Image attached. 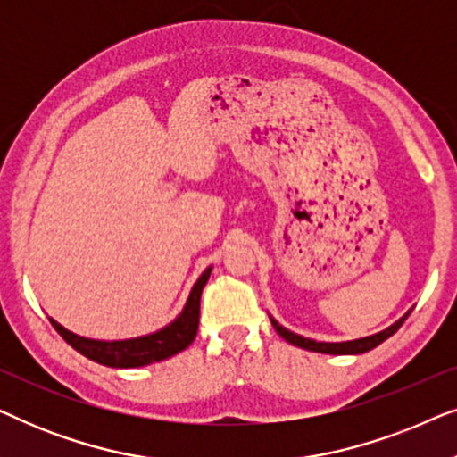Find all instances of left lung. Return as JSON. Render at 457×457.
I'll use <instances>...</instances> for the list:
<instances>
[{"label":"left lung","instance_id":"obj_1","mask_svg":"<svg viewBox=\"0 0 457 457\" xmlns=\"http://www.w3.org/2000/svg\"><path fill=\"white\" fill-rule=\"evenodd\" d=\"M410 312H411V310H410ZM410 312H408V314H403L402 318H399V320H397L395 324H391L389 328L380 330V333H377V335L361 337V339L343 341V343H324V341L305 339V337L295 335V333H291V330H287L285 327H280V324H278L277 320H274V318H270V320H272L274 330H277V333H278L280 337H283L285 341H289L291 345H297V347H302V349H308V352H318V353H333V355H349V353H353V355H355V353H366V352H370V349L380 345V343H383L385 339H389L391 335H395L397 330H399V327H402V324H403L405 318L410 316Z\"/></svg>","mask_w":457,"mask_h":457}]
</instances>
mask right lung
I'll list each match as a JSON object with an SVG mask.
<instances>
[{
  "label": "right lung",
  "mask_w": 457,
  "mask_h": 457,
  "mask_svg": "<svg viewBox=\"0 0 457 457\" xmlns=\"http://www.w3.org/2000/svg\"><path fill=\"white\" fill-rule=\"evenodd\" d=\"M210 272L212 266L205 268L202 277L197 278V283L193 285L183 312L168 327L155 330L152 335L122 341H99L71 333L60 322H55L54 318H49V322H52V327L58 330L68 345H72L79 353L97 361V364L110 368H139L154 364V361L172 358V355L183 352L195 339L199 327V299H202V291L205 283H208Z\"/></svg>",
  "instance_id": "right-lung-1"
}]
</instances>
